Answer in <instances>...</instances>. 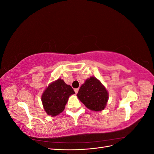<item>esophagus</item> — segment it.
<instances>
[{
  "label": "esophagus",
  "mask_w": 154,
  "mask_h": 154,
  "mask_svg": "<svg viewBox=\"0 0 154 154\" xmlns=\"http://www.w3.org/2000/svg\"><path fill=\"white\" fill-rule=\"evenodd\" d=\"M78 91H79V88H75V89H74V92H75L76 94H77Z\"/></svg>",
  "instance_id": "1"
}]
</instances>
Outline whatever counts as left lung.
Listing matches in <instances>:
<instances>
[{"mask_svg":"<svg viewBox=\"0 0 154 154\" xmlns=\"http://www.w3.org/2000/svg\"><path fill=\"white\" fill-rule=\"evenodd\" d=\"M76 96L87 109L95 112L104 110L109 100L108 91L94 76L87 79Z\"/></svg>","mask_w":154,"mask_h":154,"instance_id":"8db88e82","label":"left lung"}]
</instances>
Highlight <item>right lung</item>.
I'll return each instance as SVG.
<instances>
[{"instance_id": "obj_1", "label": "right lung", "mask_w": 154, "mask_h": 154, "mask_svg": "<svg viewBox=\"0 0 154 154\" xmlns=\"http://www.w3.org/2000/svg\"><path fill=\"white\" fill-rule=\"evenodd\" d=\"M75 94L73 88L61 78L51 82L41 97L44 109L48 115L57 116L65 109L69 97Z\"/></svg>"}]
</instances>
